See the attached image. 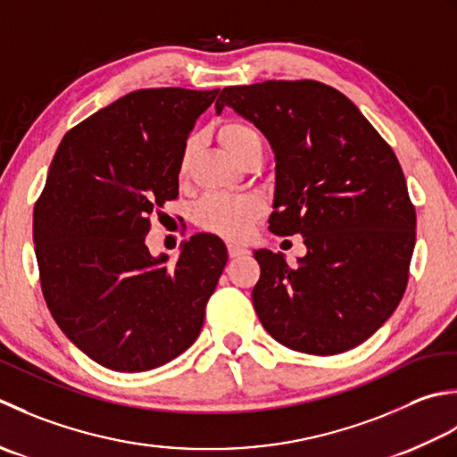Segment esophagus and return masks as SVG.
Listing matches in <instances>:
<instances>
[{"instance_id":"obj_1","label":"esophagus","mask_w":457,"mask_h":457,"mask_svg":"<svg viewBox=\"0 0 457 457\" xmlns=\"http://www.w3.org/2000/svg\"><path fill=\"white\" fill-rule=\"evenodd\" d=\"M245 254H246V248H245V246L228 245V256H230V258H238V256H245Z\"/></svg>"}]
</instances>
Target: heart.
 Instances as JSON below:
<instances>
[{
    "instance_id": "b5f03b06",
    "label": "heart",
    "mask_w": 457,
    "mask_h": 457,
    "mask_svg": "<svg viewBox=\"0 0 457 457\" xmlns=\"http://www.w3.org/2000/svg\"><path fill=\"white\" fill-rule=\"evenodd\" d=\"M219 137L222 145L232 154L235 160H240L250 147L262 145L260 136L254 128H250L245 122H232L222 124L219 129ZM191 160V144L185 145L181 155V171H187V165ZM262 211V203L254 195H225L215 193L207 195L195 211V219L197 225L215 235L227 237V238H245L253 222Z\"/></svg>"
}]
</instances>
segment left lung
<instances>
[{"mask_svg": "<svg viewBox=\"0 0 457 457\" xmlns=\"http://www.w3.org/2000/svg\"><path fill=\"white\" fill-rule=\"evenodd\" d=\"M276 155L274 235H302L290 266L256 250L254 310L282 345L337 355L361 345L400 303L416 242V211L396 155L353 102L318 80L222 88Z\"/></svg>", "mask_w": 457, "mask_h": 457, "instance_id": "left-lung-1", "label": "left lung"}]
</instances>
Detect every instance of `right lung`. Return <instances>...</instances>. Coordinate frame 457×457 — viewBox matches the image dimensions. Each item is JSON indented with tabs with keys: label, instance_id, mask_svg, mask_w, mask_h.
Segmentation results:
<instances>
[{
	"label": "right lung",
	"instance_id": "1",
	"mask_svg": "<svg viewBox=\"0 0 457 457\" xmlns=\"http://www.w3.org/2000/svg\"><path fill=\"white\" fill-rule=\"evenodd\" d=\"M217 95L129 92L69 129L53 157L33 211L41 290L62 333L102 367L150 370L199 337L227 246L203 232L167 266L145 235L179 195L189 132Z\"/></svg>",
	"mask_w": 457,
	"mask_h": 457
}]
</instances>
